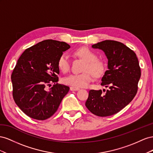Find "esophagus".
Returning a JSON list of instances; mask_svg holds the SVG:
<instances>
[{
  "label": "esophagus",
  "mask_w": 153,
  "mask_h": 153,
  "mask_svg": "<svg viewBox=\"0 0 153 153\" xmlns=\"http://www.w3.org/2000/svg\"><path fill=\"white\" fill-rule=\"evenodd\" d=\"M70 90L71 91H77V90H79L80 88H77V87H74V86H71V88H70Z\"/></svg>",
  "instance_id": "34e87169"
}]
</instances>
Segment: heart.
<instances>
[{
  "instance_id": "1",
  "label": "heart",
  "mask_w": 153,
  "mask_h": 153,
  "mask_svg": "<svg viewBox=\"0 0 153 153\" xmlns=\"http://www.w3.org/2000/svg\"><path fill=\"white\" fill-rule=\"evenodd\" d=\"M77 57L85 61L86 63L82 68L81 74H73L64 77L62 81L65 85L79 88H84L89 85L96 77L102 76L105 72L106 65L102 60L97 58V54L88 47H81L74 52ZM57 65L58 68L63 72L69 71L71 63L67 54L62 53L58 58Z\"/></svg>"
}]
</instances>
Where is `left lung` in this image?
<instances>
[{
    "label": "left lung",
    "instance_id": "obj_1",
    "mask_svg": "<svg viewBox=\"0 0 153 153\" xmlns=\"http://www.w3.org/2000/svg\"><path fill=\"white\" fill-rule=\"evenodd\" d=\"M94 49L104 51L108 59V71L102 77L101 85L109 88L91 90L85 106L93 114L107 117L116 114L132 101L138 90L140 67L134 52L124 43L104 40L93 45Z\"/></svg>",
    "mask_w": 153,
    "mask_h": 153
}]
</instances>
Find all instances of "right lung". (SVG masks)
Instances as JSON below:
<instances>
[{
	"instance_id": "add662e5",
	"label": "right lung",
	"mask_w": 153,
	"mask_h": 153,
	"mask_svg": "<svg viewBox=\"0 0 153 153\" xmlns=\"http://www.w3.org/2000/svg\"><path fill=\"white\" fill-rule=\"evenodd\" d=\"M71 47L67 43L46 40L25 49L11 74L13 97L20 110L32 119L43 120L53 115L69 87L56 83L57 62ZM54 82L47 91L46 86Z\"/></svg>"
}]
</instances>
